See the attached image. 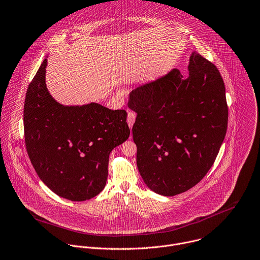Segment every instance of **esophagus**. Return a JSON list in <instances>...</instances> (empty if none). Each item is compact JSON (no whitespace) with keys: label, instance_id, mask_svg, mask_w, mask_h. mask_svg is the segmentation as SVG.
Here are the masks:
<instances>
[{"label":"esophagus","instance_id":"esophagus-1","mask_svg":"<svg viewBox=\"0 0 260 260\" xmlns=\"http://www.w3.org/2000/svg\"><path fill=\"white\" fill-rule=\"evenodd\" d=\"M135 120H136V113L133 112V111H129L127 113V117H126V121L128 123V126L132 128L134 123H135Z\"/></svg>","mask_w":260,"mask_h":260}]
</instances>
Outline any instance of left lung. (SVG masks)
I'll return each instance as SVG.
<instances>
[{
	"mask_svg": "<svg viewBox=\"0 0 260 260\" xmlns=\"http://www.w3.org/2000/svg\"><path fill=\"white\" fill-rule=\"evenodd\" d=\"M185 79L174 69L135 89L128 106L137 165L147 186L174 197L197 185L213 166L228 125V105L218 68L193 52Z\"/></svg>",
	"mask_w": 260,
	"mask_h": 260,
	"instance_id": "1",
	"label": "left lung"
}]
</instances>
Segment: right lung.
Segmentation results:
<instances>
[{"instance_id":"add662e5","label":"right lung","mask_w":260,"mask_h":260,"mask_svg":"<svg viewBox=\"0 0 260 260\" xmlns=\"http://www.w3.org/2000/svg\"><path fill=\"white\" fill-rule=\"evenodd\" d=\"M45 58L24 102L25 146L37 175L55 194L83 202L99 194L110 152L129 137L124 109L98 103L63 106L45 86Z\"/></svg>"}]
</instances>
